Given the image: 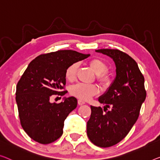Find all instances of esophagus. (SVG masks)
<instances>
[{
	"label": "esophagus",
	"mask_w": 160,
	"mask_h": 160,
	"mask_svg": "<svg viewBox=\"0 0 160 160\" xmlns=\"http://www.w3.org/2000/svg\"><path fill=\"white\" fill-rule=\"evenodd\" d=\"M78 105H79V106H82V105L85 104V103L84 101H81V100H78Z\"/></svg>",
	"instance_id": "esophagus-1"
}]
</instances>
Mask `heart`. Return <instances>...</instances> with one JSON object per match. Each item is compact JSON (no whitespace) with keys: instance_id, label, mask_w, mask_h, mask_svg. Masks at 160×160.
Listing matches in <instances>:
<instances>
[{"instance_id":"obj_1","label":"heart","mask_w":160,"mask_h":160,"mask_svg":"<svg viewBox=\"0 0 160 160\" xmlns=\"http://www.w3.org/2000/svg\"><path fill=\"white\" fill-rule=\"evenodd\" d=\"M89 66L95 73H96V80L103 85H108L111 83V77L110 73L107 71V65L101 59H92L89 61ZM78 65L72 63L69 65L65 70V76L66 80L72 82L75 80L77 75ZM99 90L95 85L78 83L71 88L70 93L73 96L81 101H88L92 96L97 95Z\"/></svg>"}]
</instances>
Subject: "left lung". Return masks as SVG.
<instances>
[{
    "label": "left lung",
    "mask_w": 160,
    "mask_h": 160,
    "mask_svg": "<svg viewBox=\"0 0 160 160\" xmlns=\"http://www.w3.org/2000/svg\"><path fill=\"white\" fill-rule=\"evenodd\" d=\"M113 59L116 77L106 93L99 98L101 107L90 106L87 134L92 144L106 148L124 139L139 116L147 92L144 78L136 61L118 49L95 50ZM108 108L111 110L107 111Z\"/></svg>",
    "instance_id": "left-lung-1"
}]
</instances>
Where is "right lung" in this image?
Listing matches in <instances>:
<instances>
[{"label": "right lung", "instance_id": "1", "mask_svg": "<svg viewBox=\"0 0 160 160\" xmlns=\"http://www.w3.org/2000/svg\"><path fill=\"white\" fill-rule=\"evenodd\" d=\"M90 54L73 50L42 54L31 62L16 85V101L21 125L35 142L47 144L63 133L64 121L77 107L75 97L59 103H50L53 95H65V70Z\"/></svg>", "mask_w": 160, "mask_h": 160}]
</instances>
